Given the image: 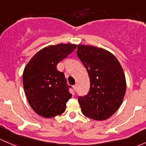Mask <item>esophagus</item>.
<instances>
[{
	"label": "esophagus",
	"instance_id": "esophagus-1",
	"mask_svg": "<svg viewBox=\"0 0 146 146\" xmlns=\"http://www.w3.org/2000/svg\"><path fill=\"white\" fill-rule=\"evenodd\" d=\"M73 89H74V90L75 91H77V90H78V86H77V85H73Z\"/></svg>",
	"mask_w": 146,
	"mask_h": 146
}]
</instances>
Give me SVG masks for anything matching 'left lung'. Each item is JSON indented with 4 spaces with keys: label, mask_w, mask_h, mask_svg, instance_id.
<instances>
[{
    "label": "left lung",
    "mask_w": 146,
    "mask_h": 146,
    "mask_svg": "<svg viewBox=\"0 0 146 146\" xmlns=\"http://www.w3.org/2000/svg\"><path fill=\"white\" fill-rule=\"evenodd\" d=\"M77 55L88 72L90 87L79 96L81 111L86 117L104 120L111 117L122 104L126 92L123 69L110 52L91 45H78Z\"/></svg>",
    "instance_id": "8db88e82"
}]
</instances>
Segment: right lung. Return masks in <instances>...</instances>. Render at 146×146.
Returning <instances> with one entry per match:
<instances>
[{
	"label": "right lung",
	"instance_id": "1",
	"mask_svg": "<svg viewBox=\"0 0 146 146\" xmlns=\"http://www.w3.org/2000/svg\"><path fill=\"white\" fill-rule=\"evenodd\" d=\"M76 48L73 44H58L38 52L24 68L23 85L31 107L39 115L52 117L62 114L72 94L64 73L56 68L59 61Z\"/></svg>",
	"mask_w": 146,
	"mask_h": 146
}]
</instances>
